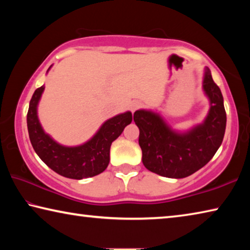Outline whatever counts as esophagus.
I'll return each mask as SVG.
<instances>
[{
  "label": "esophagus",
  "instance_id": "obj_1",
  "mask_svg": "<svg viewBox=\"0 0 250 250\" xmlns=\"http://www.w3.org/2000/svg\"><path fill=\"white\" fill-rule=\"evenodd\" d=\"M141 105H142V104L140 103V101H137V100L132 101V103H131V104H130V110L132 112H134L135 110H138L139 108L141 107Z\"/></svg>",
  "mask_w": 250,
  "mask_h": 250
}]
</instances>
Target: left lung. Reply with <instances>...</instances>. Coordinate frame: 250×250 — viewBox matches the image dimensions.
Here are the masks:
<instances>
[{
	"instance_id": "1",
	"label": "left lung",
	"mask_w": 250,
	"mask_h": 250,
	"mask_svg": "<svg viewBox=\"0 0 250 250\" xmlns=\"http://www.w3.org/2000/svg\"><path fill=\"white\" fill-rule=\"evenodd\" d=\"M203 92L208 99V112L201 124L186 130L173 128L158 111L139 109L133 120L140 130L139 145L147 170L170 179H183L200 170L213 158L223 142L226 112L219 87L208 67L204 68Z\"/></svg>"
}]
</instances>
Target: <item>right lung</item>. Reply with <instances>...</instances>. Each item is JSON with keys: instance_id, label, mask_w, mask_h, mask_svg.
<instances>
[{"instance_id": "right-lung-1", "label": "right lung", "mask_w": 250, "mask_h": 250, "mask_svg": "<svg viewBox=\"0 0 250 250\" xmlns=\"http://www.w3.org/2000/svg\"><path fill=\"white\" fill-rule=\"evenodd\" d=\"M44 90V84L35 90L27 112L29 140L36 154L53 171L68 179L83 180L103 173L110 161V146L131 124L132 113L125 111L105 120L89 140L82 145L64 146L45 132L39 119L37 109Z\"/></svg>"}]
</instances>
